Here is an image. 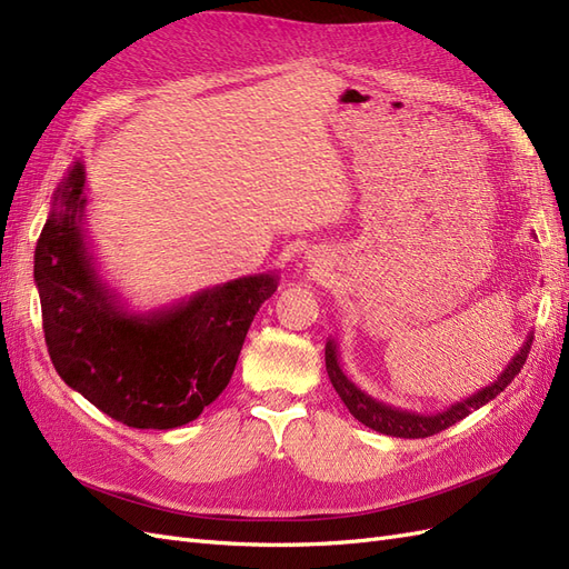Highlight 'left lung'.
I'll return each instance as SVG.
<instances>
[{"mask_svg": "<svg viewBox=\"0 0 569 569\" xmlns=\"http://www.w3.org/2000/svg\"><path fill=\"white\" fill-rule=\"evenodd\" d=\"M531 339H533V335L529 332L525 343L520 347V351L510 358V363L506 366V370L501 375L496 377V382H491L485 389H479L477 393L468 396V399L456 401L453 406H449L441 412H429V416H422V412H412V410H403V408H393L385 401L372 399L370 393H366L363 389L356 387L341 370L339 347H337V341L332 337L327 339V343H325V368H327V375H330V382H332L335 391L339 393V399L343 401V406L349 408V412L358 422H363L366 427L375 429V432L387 435V437L425 439V437L439 435L441 429L460 422L462 418H468L472 410L487 406L491 399H496V396L501 393L522 370L525 360L529 356V349H531Z\"/></svg>", "mask_w": 569, "mask_h": 569, "instance_id": "1", "label": "left lung"}]
</instances>
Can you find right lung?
Masks as SVG:
<instances>
[{
  "label": "right lung",
  "mask_w": 569,
  "mask_h": 569,
  "mask_svg": "<svg viewBox=\"0 0 569 569\" xmlns=\"http://www.w3.org/2000/svg\"><path fill=\"white\" fill-rule=\"evenodd\" d=\"M84 166L59 182L36 247L42 330L61 380L134 429L192 422L228 387L253 316L278 272L244 274L132 313L101 280L84 232Z\"/></svg>",
  "instance_id": "add662e5"
}]
</instances>
